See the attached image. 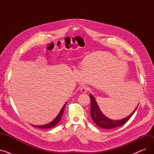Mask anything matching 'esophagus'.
Listing matches in <instances>:
<instances>
[{
	"mask_svg": "<svg viewBox=\"0 0 154 154\" xmlns=\"http://www.w3.org/2000/svg\"><path fill=\"white\" fill-rule=\"evenodd\" d=\"M88 87L87 86H83L80 88V92L82 93H86L88 91Z\"/></svg>",
	"mask_w": 154,
	"mask_h": 154,
	"instance_id": "obj_1",
	"label": "esophagus"
}]
</instances>
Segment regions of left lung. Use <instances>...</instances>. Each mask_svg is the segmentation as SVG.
<instances>
[{"instance_id":"1","label":"left lung","mask_w":154,"mask_h":154,"mask_svg":"<svg viewBox=\"0 0 154 154\" xmlns=\"http://www.w3.org/2000/svg\"><path fill=\"white\" fill-rule=\"evenodd\" d=\"M91 99V116L95 124L100 128H106V129H110L116 127H119L121 125L125 124L128 119L131 118V116L134 114L136 109H137V106L136 109L133 111V112L131 115L128 117L118 120H114L109 119L106 116H105L101 110H100L97 103L94 97L91 94L89 95Z\"/></svg>"}]
</instances>
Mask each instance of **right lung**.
<instances>
[{"mask_svg": "<svg viewBox=\"0 0 154 154\" xmlns=\"http://www.w3.org/2000/svg\"><path fill=\"white\" fill-rule=\"evenodd\" d=\"M66 103L63 105V106L62 107V109L60 110V112L59 113L58 116H57L55 117V119H54V120L53 121H52L51 122L48 123L47 124H45V125H34V126L35 127H37V128H51L54 127L56 125H57L59 122V121L62 119L65 107H66Z\"/></svg>", "mask_w": 154, "mask_h": 154, "instance_id": "obj_1", "label": "right lung"}]
</instances>
